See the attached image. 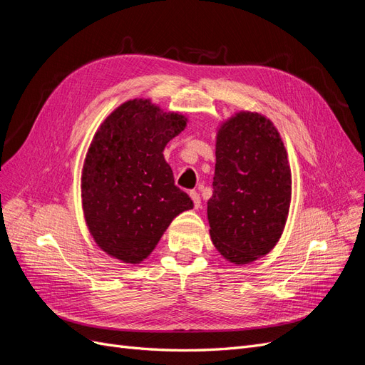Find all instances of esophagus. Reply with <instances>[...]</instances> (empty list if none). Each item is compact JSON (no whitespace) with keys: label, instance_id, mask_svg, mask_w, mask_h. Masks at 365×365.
Masks as SVG:
<instances>
[{"label":"esophagus","instance_id":"34e87169","mask_svg":"<svg viewBox=\"0 0 365 365\" xmlns=\"http://www.w3.org/2000/svg\"><path fill=\"white\" fill-rule=\"evenodd\" d=\"M190 197H192L195 208H201V196H200V193L192 190V192H190Z\"/></svg>","mask_w":365,"mask_h":365}]
</instances>
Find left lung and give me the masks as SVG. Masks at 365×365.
<instances>
[{
  "mask_svg": "<svg viewBox=\"0 0 365 365\" xmlns=\"http://www.w3.org/2000/svg\"><path fill=\"white\" fill-rule=\"evenodd\" d=\"M291 202L288 153L277 129L257 113H239L216 138L213 196L207 216L216 250L236 264L277 244Z\"/></svg>",
  "mask_w": 365,
  "mask_h": 365,
  "instance_id": "1",
  "label": "left lung"
}]
</instances>
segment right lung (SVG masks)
<instances>
[{
	"instance_id": "add662e5",
	"label": "right lung",
	"mask_w": 365,
	"mask_h": 365,
	"mask_svg": "<svg viewBox=\"0 0 365 365\" xmlns=\"http://www.w3.org/2000/svg\"><path fill=\"white\" fill-rule=\"evenodd\" d=\"M185 121L135 98L120 105L96 132L83 164L82 204L91 236L109 256L140 263L173 217L193 208L163 155Z\"/></svg>"
}]
</instances>
